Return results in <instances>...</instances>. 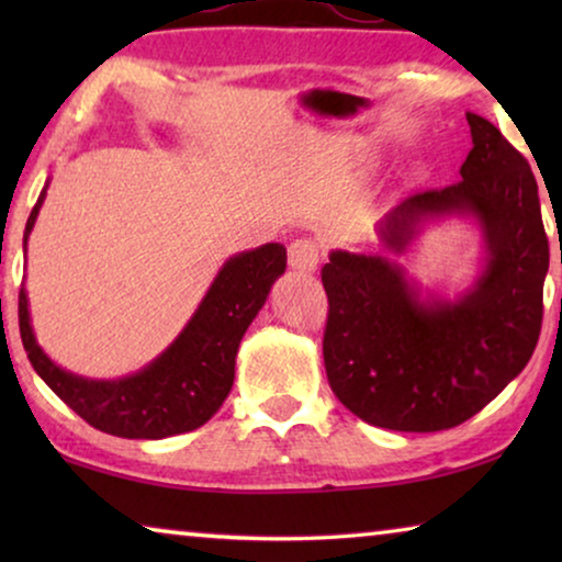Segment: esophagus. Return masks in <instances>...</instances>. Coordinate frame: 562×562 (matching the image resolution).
<instances>
[{"label":"esophagus","instance_id":"1","mask_svg":"<svg viewBox=\"0 0 562 562\" xmlns=\"http://www.w3.org/2000/svg\"><path fill=\"white\" fill-rule=\"evenodd\" d=\"M322 260V250L317 240H312V237H299L289 245V266L294 268V271H302V273H312L317 271Z\"/></svg>","mask_w":562,"mask_h":562}]
</instances>
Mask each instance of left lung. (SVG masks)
<instances>
[{
	"label": "left lung",
	"instance_id": "1",
	"mask_svg": "<svg viewBox=\"0 0 562 562\" xmlns=\"http://www.w3.org/2000/svg\"><path fill=\"white\" fill-rule=\"evenodd\" d=\"M465 117L473 148L460 181L404 199L379 235L404 252L422 220L471 214L486 243L479 281L456 302H422L383 256L333 250L322 268L329 386L356 417L396 432L463 425L517 379L540 340L550 245L535 173L498 127Z\"/></svg>",
	"mask_w": 562,
	"mask_h": 562
}]
</instances>
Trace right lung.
I'll return each instance as SVG.
<instances>
[{"instance_id":"1","label":"right lung","mask_w":562,"mask_h":562,"mask_svg":"<svg viewBox=\"0 0 562 562\" xmlns=\"http://www.w3.org/2000/svg\"><path fill=\"white\" fill-rule=\"evenodd\" d=\"M43 199L45 189L27 217L25 245ZM283 271L286 248L281 243L233 256L181 335L143 371L117 381H91L53 363L33 335L25 289L20 291V337L35 373L91 427L127 440H164L202 427L225 402L245 329Z\"/></svg>"}]
</instances>
